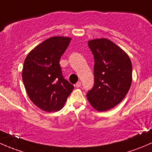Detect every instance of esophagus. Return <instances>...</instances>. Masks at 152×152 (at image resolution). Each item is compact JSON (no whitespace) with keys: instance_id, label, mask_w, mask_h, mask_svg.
Masks as SVG:
<instances>
[{"instance_id":"1","label":"esophagus","mask_w":152,"mask_h":152,"mask_svg":"<svg viewBox=\"0 0 152 152\" xmlns=\"http://www.w3.org/2000/svg\"><path fill=\"white\" fill-rule=\"evenodd\" d=\"M81 85H82V83H81V82H78L76 84V85H75V86H76V87H80Z\"/></svg>"}]
</instances>
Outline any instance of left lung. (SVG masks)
Listing matches in <instances>:
<instances>
[{
	"mask_svg": "<svg viewBox=\"0 0 152 152\" xmlns=\"http://www.w3.org/2000/svg\"><path fill=\"white\" fill-rule=\"evenodd\" d=\"M88 46L94 56V85L87 98L95 110L104 112L126 96L132 81V65L128 54L110 39H92Z\"/></svg>",
	"mask_w": 152,
	"mask_h": 152,
	"instance_id": "1",
	"label": "left lung"
}]
</instances>
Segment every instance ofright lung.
I'll list each match as a JSON object with an SVG mask.
<instances>
[{
  "instance_id": "obj_1",
  "label": "right lung",
  "mask_w": 152,
  "mask_h": 152,
  "mask_svg": "<svg viewBox=\"0 0 152 152\" xmlns=\"http://www.w3.org/2000/svg\"><path fill=\"white\" fill-rule=\"evenodd\" d=\"M70 40L67 37L48 38L32 49L24 61L22 78L28 96L48 113L62 110L74 89L64 79L59 65Z\"/></svg>"
}]
</instances>
